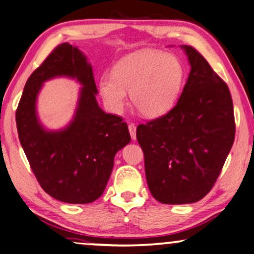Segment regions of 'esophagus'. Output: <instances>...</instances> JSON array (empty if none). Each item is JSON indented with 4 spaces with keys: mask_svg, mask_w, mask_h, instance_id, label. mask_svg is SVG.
I'll list each match as a JSON object with an SVG mask.
<instances>
[{
    "mask_svg": "<svg viewBox=\"0 0 254 254\" xmlns=\"http://www.w3.org/2000/svg\"><path fill=\"white\" fill-rule=\"evenodd\" d=\"M128 132H130V135H131L132 140H135L137 135H135V126H134L133 123L128 124Z\"/></svg>",
    "mask_w": 254,
    "mask_h": 254,
    "instance_id": "obj_1",
    "label": "esophagus"
}]
</instances>
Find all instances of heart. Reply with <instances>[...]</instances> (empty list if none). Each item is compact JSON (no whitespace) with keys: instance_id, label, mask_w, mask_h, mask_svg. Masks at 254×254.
Returning a JSON list of instances; mask_svg holds the SVG:
<instances>
[{"instance_id":"obj_1","label":"heart","mask_w":254,"mask_h":254,"mask_svg":"<svg viewBox=\"0 0 254 254\" xmlns=\"http://www.w3.org/2000/svg\"><path fill=\"white\" fill-rule=\"evenodd\" d=\"M183 78L177 57L144 51L124 57L114 66L113 74L100 78L99 91L109 112L122 113L130 91L132 105L142 116L158 117L176 102Z\"/></svg>"}]
</instances>
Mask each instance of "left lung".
Wrapping results in <instances>:
<instances>
[{"instance_id": "1", "label": "left lung", "mask_w": 254, "mask_h": 254, "mask_svg": "<svg viewBox=\"0 0 254 254\" xmlns=\"http://www.w3.org/2000/svg\"><path fill=\"white\" fill-rule=\"evenodd\" d=\"M182 48L191 71L177 103L137 127L149 191L169 205L199 201L212 190L235 139L227 84L193 47Z\"/></svg>"}]
</instances>
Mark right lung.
Masks as SVG:
<instances>
[{
  "mask_svg": "<svg viewBox=\"0 0 254 254\" xmlns=\"http://www.w3.org/2000/svg\"><path fill=\"white\" fill-rule=\"evenodd\" d=\"M56 76L72 77L83 87L73 121L51 131L37 119L36 99L42 84ZM96 94L87 57L67 42L57 46L25 84L16 112L19 141L39 184L60 201L90 203L101 197L115 154L131 140L127 123L103 112Z\"/></svg>",
  "mask_w": 254,
  "mask_h": 254,
  "instance_id": "right-lung-1",
  "label": "right lung"
}]
</instances>
